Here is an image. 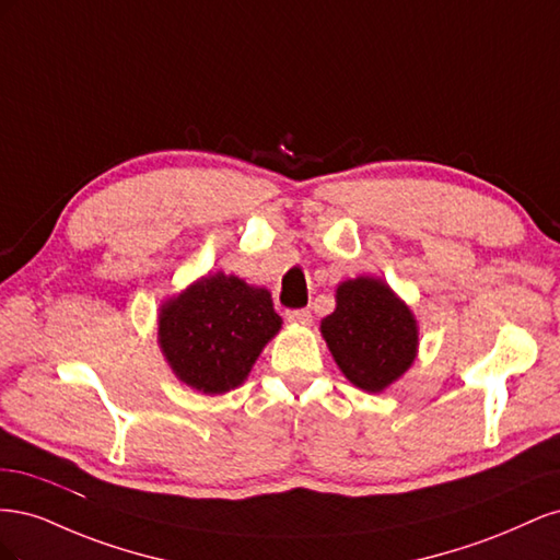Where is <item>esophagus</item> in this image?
Returning a JSON list of instances; mask_svg holds the SVG:
<instances>
[{
    "instance_id": "esophagus-1",
    "label": "esophagus",
    "mask_w": 560,
    "mask_h": 560,
    "mask_svg": "<svg viewBox=\"0 0 560 560\" xmlns=\"http://www.w3.org/2000/svg\"><path fill=\"white\" fill-rule=\"evenodd\" d=\"M287 319L294 322V325H311V311L308 308H296V311H287Z\"/></svg>"
}]
</instances>
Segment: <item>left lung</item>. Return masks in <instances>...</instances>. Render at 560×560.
I'll return each instance as SVG.
<instances>
[{
	"mask_svg": "<svg viewBox=\"0 0 560 560\" xmlns=\"http://www.w3.org/2000/svg\"><path fill=\"white\" fill-rule=\"evenodd\" d=\"M334 362L364 393H383L418 358V319L393 287L358 276L336 287V308L319 322Z\"/></svg>",
	"mask_w": 560,
	"mask_h": 560,
	"instance_id": "obj_1",
	"label": "left lung"
}]
</instances>
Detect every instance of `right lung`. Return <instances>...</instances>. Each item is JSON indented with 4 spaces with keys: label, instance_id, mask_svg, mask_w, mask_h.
I'll return each instance as SVG.
<instances>
[{
    "label": "right lung",
    "instance_id": "1",
    "mask_svg": "<svg viewBox=\"0 0 560 560\" xmlns=\"http://www.w3.org/2000/svg\"><path fill=\"white\" fill-rule=\"evenodd\" d=\"M280 327L266 287L224 270L198 278L159 308V346L167 366L202 395L243 385Z\"/></svg>",
    "mask_w": 560,
    "mask_h": 560
}]
</instances>
